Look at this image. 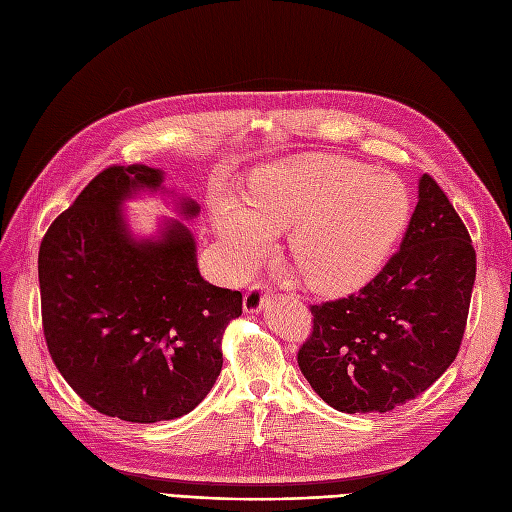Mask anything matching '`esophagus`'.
<instances>
[{"instance_id":"esophagus-1","label":"esophagus","mask_w":512,"mask_h":512,"mask_svg":"<svg viewBox=\"0 0 512 512\" xmlns=\"http://www.w3.org/2000/svg\"><path fill=\"white\" fill-rule=\"evenodd\" d=\"M269 301H271V294L265 290V286L254 284L250 290L245 292L243 309L247 314H256V312H260V309H265Z\"/></svg>"}]
</instances>
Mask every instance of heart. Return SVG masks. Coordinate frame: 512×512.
<instances>
[{
  "label": "heart",
  "instance_id": "b5f03b06",
  "mask_svg": "<svg viewBox=\"0 0 512 512\" xmlns=\"http://www.w3.org/2000/svg\"><path fill=\"white\" fill-rule=\"evenodd\" d=\"M211 224L235 267L265 250L269 232H286V252L307 288L359 290L380 273L410 215L406 185L339 156H303L262 166L239 200L218 192Z\"/></svg>",
  "mask_w": 512,
  "mask_h": 512
}]
</instances>
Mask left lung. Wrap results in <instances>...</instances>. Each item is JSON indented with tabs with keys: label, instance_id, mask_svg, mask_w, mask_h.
Returning <instances> with one entry per match:
<instances>
[{
	"label": "left lung",
	"instance_id": "obj_1",
	"mask_svg": "<svg viewBox=\"0 0 512 512\" xmlns=\"http://www.w3.org/2000/svg\"><path fill=\"white\" fill-rule=\"evenodd\" d=\"M474 277L468 228L423 175L399 252L356 294L312 305L314 331L297 354L303 376L339 412L406 404L455 361Z\"/></svg>",
	"mask_w": 512,
	"mask_h": 512
}]
</instances>
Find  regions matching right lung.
Instances as JSON below:
<instances>
[{"mask_svg":"<svg viewBox=\"0 0 512 512\" xmlns=\"http://www.w3.org/2000/svg\"><path fill=\"white\" fill-rule=\"evenodd\" d=\"M160 168L108 166L46 230L38 254L51 359L83 401L130 423L192 412L222 371V335L241 292L203 280L179 220L138 239L123 203L168 190ZM173 194V192H170ZM183 220L200 207L175 198Z\"/></svg>","mask_w":512,"mask_h":512,"instance_id":"obj_1","label":"right lung"}]
</instances>
